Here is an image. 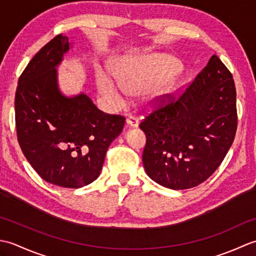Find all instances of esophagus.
<instances>
[{
    "instance_id": "34e87169",
    "label": "esophagus",
    "mask_w": 256,
    "mask_h": 256,
    "mask_svg": "<svg viewBox=\"0 0 256 256\" xmlns=\"http://www.w3.org/2000/svg\"><path fill=\"white\" fill-rule=\"evenodd\" d=\"M126 123L130 128H138V118L136 116L128 114L126 118Z\"/></svg>"
}]
</instances>
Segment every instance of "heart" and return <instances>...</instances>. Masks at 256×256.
<instances>
[{"label": "heart", "mask_w": 256, "mask_h": 256, "mask_svg": "<svg viewBox=\"0 0 256 256\" xmlns=\"http://www.w3.org/2000/svg\"><path fill=\"white\" fill-rule=\"evenodd\" d=\"M177 64L172 58L160 54L124 57L116 64L118 79L102 72L98 84L112 104L123 106L128 94H143L150 106H157L175 94L178 80L174 74Z\"/></svg>", "instance_id": "b5f03b06"}]
</instances>
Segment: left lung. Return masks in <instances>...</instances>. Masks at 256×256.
<instances>
[{
    "mask_svg": "<svg viewBox=\"0 0 256 256\" xmlns=\"http://www.w3.org/2000/svg\"><path fill=\"white\" fill-rule=\"evenodd\" d=\"M236 125L234 81L214 55L177 100L170 98L140 122L146 174L174 190L198 186L224 160Z\"/></svg>",
    "mask_w": 256,
    "mask_h": 256,
    "instance_id": "1",
    "label": "left lung"
}]
</instances>
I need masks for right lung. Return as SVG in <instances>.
<instances>
[{
    "mask_svg": "<svg viewBox=\"0 0 256 256\" xmlns=\"http://www.w3.org/2000/svg\"><path fill=\"white\" fill-rule=\"evenodd\" d=\"M72 44L57 35L32 58L15 94L20 146L45 182L81 188L99 177L108 148L121 134L125 118L103 113L86 94L64 96L57 67Z\"/></svg>",
    "mask_w": 256,
    "mask_h": 256,
    "instance_id": "add662e5",
    "label": "right lung"
}]
</instances>
